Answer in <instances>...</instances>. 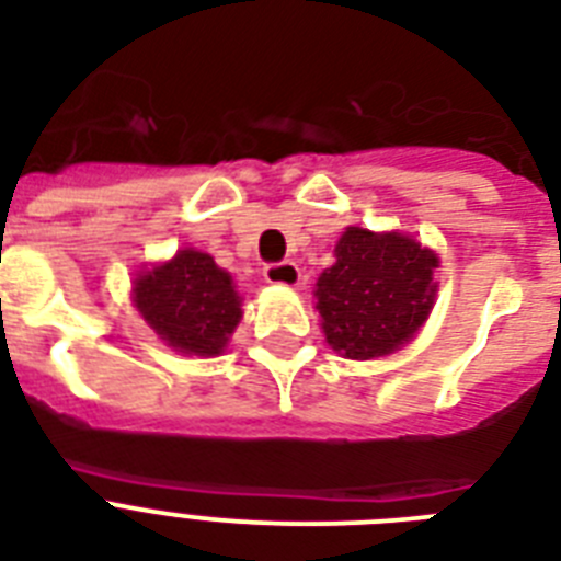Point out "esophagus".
I'll return each instance as SVG.
<instances>
[{"label": "esophagus", "instance_id": "esophagus-1", "mask_svg": "<svg viewBox=\"0 0 561 561\" xmlns=\"http://www.w3.org/2000/svg\"><path fill=\"white\" fill-rule=\"evenodd\" d=\"M264 279L271 282V285L294 288V285H299V279H302V273H299V267L294 262H276L264 267Z\"/></svg>", "mask_w": 561, "mask_h": 561}]
</instances>
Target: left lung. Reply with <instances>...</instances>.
<instances>
[{"mask_svg":"<svg viewBox=\"0 0 561 561\" xmlns=\"http://www.w3.org/2000/svg\"><path fill=\"white\" fill-rule=\"evenodd\" d=\"M436 267V253L416 238L346 227L314 290L325 343L352 360L401 350L434 308Z\"/></svg>","mask_w":561,"mask_h":561,"instance_id":"obj_1","label":"left lung"}]
</instances>
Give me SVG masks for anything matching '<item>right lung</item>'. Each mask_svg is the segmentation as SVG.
<instances>
[{
    "label": "right lung",
    "mask_w": 561,
    "mask_h": 561,
    "mask_svg": "<svg viewBox=\"0 0 561 561\" xmlns=\"http://www.w3.org/2000/svg\"><path fill=\"white\" fill-rule=\"evenodd\" d=\"M134 306L165 346L183 355L215 358L227 350L241 320V297L232 276L201 250H178L174 259L139 271Z\"/></svg>",
    "instance_id": "add662e5"
}]
</instances>
